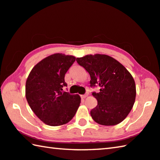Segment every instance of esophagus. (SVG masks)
<instances>
[{
    "mask_svg": "<svg viewBox=\"0 0 160 160\" xmlns=\"http://www.w3.org/2000/svg\"><path fill=\"white\" fill-rule=\"evenodd\" d=\"M88 96V94H82V95H81V97H82V98H83V99H85V98H86Z\"/></svg>",
    "mask_w": 160,
    "mask_h": 160,
    "instance_id": "esophagus-1",
    "label": "esophagus"
}]
</instances>
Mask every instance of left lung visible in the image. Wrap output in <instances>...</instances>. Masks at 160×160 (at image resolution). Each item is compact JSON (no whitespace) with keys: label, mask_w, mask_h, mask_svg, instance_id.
<instances>
[{"label":"left lung","mask_w":160,"mask_h":160,"mask_svg":"<svg viewBox=\"0 0 160 160\" xmlns=\"http://www.w3.org/2000/svg\"><path fill=\"white\" fill-rule=\"evenodd\" d=\"M76 61L90 75V86H99L93 92L97 105L90 114L97 123L114 126L123 121L133 106L136 89L133 78L122 64L104 54L87 55Z\"/></svg>","instance_id":"1"}]
</instances>
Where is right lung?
I'll list each match as a JSON object with an SVG mask.
<instances>
[{
    "label": "right lung",
    "mask_w": 160,
    "mask_h": 160,
    "mask_svg": "<svg viewBox=\"0 0 160 160\" xmlns=\"http://www.w3.org/2000/svg\"><path fill=\"white\" fill-rule=\"evenodd\" d=\"M75 61L72 56L54 53L39 62L26 81L25 96L29 107L40 120L51 126L71 120L80 104L78 94L63 90L64 78Z\"/></svg>",
    "instance_id": "add662e5"
}]
</instances>
